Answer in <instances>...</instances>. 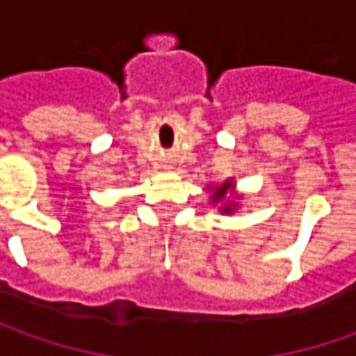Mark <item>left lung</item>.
<instances>
[{"label": "left lung", "instance_id": "8db88e82", "mask_svg": "<svg viewBox=\"0 0 356 356\" xmlns=\"http://www.w3.org/2000/svg\"><path fill=\"white\" fill-rule=\"evenodd\" d=\"M232 188H234V180H226L224 184L220 186H213V188H208V190H212V204H222V212L224 213H232L236 210V202L234 200L227 198V194L232 192Z\"/></svg>", "mask_w": 356, "mask_h": 356}]
</instances>
